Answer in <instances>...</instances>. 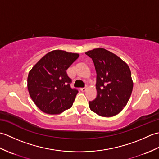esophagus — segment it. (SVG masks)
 <instances>
[{
    "label": "esophagus",
    "mask_w": 159,
    "mask_h": 159,
    "mask_svg": "<svg viewBox=\"0 0 159 159\" xmlns=\"http://www.w3.org/2000/svg\"><path fill=\"white\" fill-rule=\"evenodd\" d=\"M86 90H87V88H86V87H82V88H80V91H81V92H85Z\"/></svg>",
    "instance_id": "obj_1"
}]
</instances>
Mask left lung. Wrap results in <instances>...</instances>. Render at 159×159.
Masks as SVG:
<instances>
[{
    "instance_id": "obj_1",
    "label": "left lung",
    "mask_w": 159,
    "mask_h": 159,
    "mask_svg": "<svg viewBox=\"0 0 159 159\" xmlns=\"http://www.w3.org/2000/svg\"><path fill=\"white\" fill-rule=\"evenodd\" d=\"M92 58L96 71L97 96L89 105L100 116L109 117L126 105L133 88L129 67L119 57L102 48L85 52Z\"/></svg>"
}]
</instances>
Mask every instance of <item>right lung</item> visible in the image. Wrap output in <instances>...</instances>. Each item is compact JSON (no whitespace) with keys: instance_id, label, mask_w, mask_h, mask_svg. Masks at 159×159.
Instances as JSON below:
<instances>
[{"instance_id":"1","label":"right lung","mask_w":159,"mask_h":159,"mask_svg":"<svg viewBox=\"0 0 159 159\" xmlns=\"http://www.w3.org/2000/svg\"><path fill=\"white\" fill-rule=\"evenodd\" d=\"M79 57L77 53L52 50L30 70L27 79L29 95L43 112L59 114L72 106L79 92L71 88L72 79L66 70Z\"/></svg>"}]
</instances>
